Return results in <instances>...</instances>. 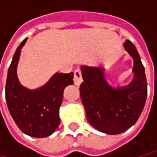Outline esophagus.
Masks as SVG:
<instances>
[{
	"instance_id": "esophagus-1",
	"label": "esophagus",
	"mask_w": 157,
	"mask_h": 157,
	"mask_svg": "<svg viewBox=\"0 0 157 157\" xmlns=\"http://www.w3.org/2000/svg\"><path fill=\"white\" fill-rule=\"evenodd\" d=\"M82 82V73L80 69H75L74 72V83L76 86H80V84Z\"/></svg>"
}]
</instances>
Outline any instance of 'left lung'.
<instances>
[{"label": "left lung", "instance_id": "left-lung-1", "mask_svg": "<svg viewBox=\"0 0 157 157\" xmlns=\"http://www.w3.org/2000/svg\"><path fill=\"white\" fill-rule=\"evenodd\" d=\"M123 45L134 61V78L127 86L114 88L109 85L102 67H81L83 82L80 95L88 122L109 135L124 132L136 122L148 95L145 69L137 50L128 40Z\"/></svg>", "mask_w": 157, "mask_h": 157}]
</instances>
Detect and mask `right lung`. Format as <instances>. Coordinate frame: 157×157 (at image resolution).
Returning <instances> with one entry per match:
<instances>
[{
    "mask_svg": "<svg viewBox=\"0 0 157 157\" xmlns=\"http://www.w3.org/2000/svg\"><path fill=\"white\" fill-rule=\"evenodd\" d=\"M25 39L14 53L8 68L6 101L14 122L22 132L32 137H47L60 124L59 109L64 89L74 83V73H56L42 87L29 89L20 83L17 65Z\"/></svg>",
    "mask_w": 157,
    "mask_h": 157,
    "instance_id": "obj_1",
    "label": "right lung"
}]
</instances>
